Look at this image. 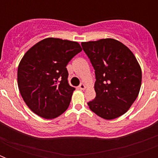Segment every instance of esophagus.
<instances>
[{
    "label": "esophagus",
    "mask_w": 158,
    "mask_h": 158,
    "mask_svg": "<svg viewBox=\"0 0 158 158\" xmlns=\"http://www.w3.org/2000/svg\"><path fill=\"white\" fill-rule=\"evenodd\" d=\"M79 89H80V90H84V89H86V86H85V85H84V84H81L79 86Z\"/></svg>",
    "instance_id": "34e87169"
}]
</instances>
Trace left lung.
I'll use <instances>...</instances> for the list:
<instances>
[{
  "mask_svg": "<svg viewBox=\"0 0 158 158\" xmlns=\"http://www.w3.org/2000/svg\"><path fill=\"white\" fill-rule=\"evenodd\" d=\"M95 70L96 97L90 110L106 120L125 114L139 93L142 71L135 55L120 42L106 38L81 43Z\"/></svg>",
  "mask_w": 158,
  "mask_h": 158,
  "instance_id": "left-lung-1",
  "label": "left lung"
}]
</instances>
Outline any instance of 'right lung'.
<instances>
[{"label": "right lung", "mask_w": 158, "mask_h": 158, "mask_svg": "<svg viewBox=\"0 0 158 158\" xmlns=\"http://www.w3.org/2000/svg\"><path fill=\"white\" fill-rule=\"evenodd\" d=\"M81 51L76 42L48 38L24 54L18 67V86L35 114L54 119L66 110L75 90L68 83L66 65Z\"/></svg>", "instance_id": "right-lung-1"}]
</instances>
